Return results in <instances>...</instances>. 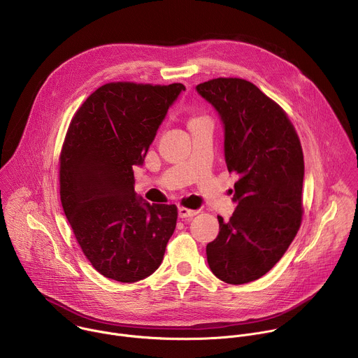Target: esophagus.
Instances as JSON below:
<instances>
[{
	"label": "esophagus",
	"instance_id": "1",
	"mask_svg": "<svg viewBox=\"0 0 358 358\" xmlns=\"http://www.w3.org/2000/svg\"><path fill=\"white\" fill-rule=\"evenodd\" d=\"M198 214V211H194V210H188L185 207H180L178 208V217L180 218H192Z\"/></svg>",
	"mask_w": 358,
	"mask_h": 358
}]
</instances>
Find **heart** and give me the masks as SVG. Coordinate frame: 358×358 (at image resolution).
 <instances>
[{
	"mask_svg": "<svg viewBox=\"0 0 358 358\" xmlns=\"http://www.w3.org/2000/svg\"><path fill=\"white\" fill-rule=\"evenodd\" d=\"M194 120H198V119H192V120H191V122H194Z\"/></svg>",
	"mask_w": 358,
	"mask_h": 358,
	"instance_id": "obj_1",
	"label": "heart"
}]
</instances>
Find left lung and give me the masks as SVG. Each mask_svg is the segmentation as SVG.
Listing matches in <instances>:
<instances>
[{"label":"left lung","instance_id":"8db88e82","mask_svg":"<svg viewBox=\"0 0 358 358\" xmlns=\"http://www.w3.org/2000/svg\"><path fill=\"white\" fill-rule=\"evenodd\" d=\"M196 92L224 124L229 173L238 174L229 218L218 217L220 234L207 245L213 273L242 285L268 273L294 239L303 214V151L285 110L253 83L218 78Z\"/></svg>","mask_w":358,"mask_h":358}]
</instances>
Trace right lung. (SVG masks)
<instances>
[{
    "label": "right lung",
    "instance_id": "obj_1",
    "mask_svg": "<svg viewBox=\"0 0 358 358\" xmlns=\"http://www.w3.org/2000/svg\"><path fill=\"white\" fill-rule=\"evenodd\" d=\"M182 90V83H106L69 124L59 159L61 202L85 257L109 279L133 283L163 262L177 207L137 196L133 166L143 164Z\"/></svg>",
    "mask_w": 358,
    "mask_h": 358
}]
</instances>
